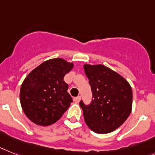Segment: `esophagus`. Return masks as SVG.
I'll list each match as a JSON object with an SVG mask.
<instances>
[{"label":"esophagus","instance_id":"esophagus-1","mask_svg":"<svg viewBox=\"0 0 155 155\" xmlns=\"http://www.w3.org/2000/svg\"><path fill=\"white\" fill-rule=\"evenodd\" d=\"M81 101V97H76L74 98V101L75 102V103H79Z\"/></svg>","mask_w":155,"mask_h":155}]
</instances>
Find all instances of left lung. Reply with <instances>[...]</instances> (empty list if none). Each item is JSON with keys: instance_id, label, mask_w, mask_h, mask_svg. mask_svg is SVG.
<instances>
[{"instance_id": "obj_1", "label": "left lung", "mask_w": 155, "mask_h": 155, "mask_svg": "<svg viewBox=\"0 0 155 155\" xmlns=\"http://www.w3.org/2000/svg\"><path fill=\"white\" fill-rule=\"evenodd\" d=\"M83 66L93 96L89 105L80 102L85 124L95 133L112 132L131 114V85L124 77L101 64H84Z\"/></svg>"}]
</instances>
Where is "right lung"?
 <instances>
[{
	"mask_svg": "<svg viewBox=\"0 0 155 155\" xmlns=\"http://www.w3.org/2000/svg\"><path fill=\"white\" fill-rule=\"evenodd\" d=\"M73 67V62L63 58H51L25 78L20 87V104L31 122L40 126L53 124L68 109L73 100L63 78Z\"/></svg>",
	"mask_w": 155,
	"mask_h": 155,
	"instance_id": "add662e5",
	"label": "right lung"
}]
</instances>
